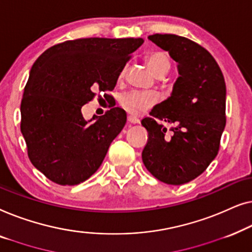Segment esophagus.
<instances>
[{"mask_svg": "<svg viewBox=\"0 0 252 252\" xmlns=\"http://www.w3.org/2000/svg\"><path fill=\"white\" fill-rule=\"evenodd\" d=\"M127 122L131 123V125H137V123H139V120L137 118H134L132 115H129L127 116Z\"/></svg>", "mask_w": 252, "mask_h": 252, "instance_id": "1", "label": "esophagus"}]
</instances>
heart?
<instances>
[{
	"label": "heart",
	"mask_w": 252,
	"mask_h": 252,
	"mask_svg": "<svg viewBox=\"0 0 252 252\" xmlns=\"http://www.w3.org/2000/svg\"><path fill=\"white\" fill-rule=\"evenodd\" d=\"M148 68L155 74L160 70L170 69V59L165 52L155 51L146 57ZM123 75V72L121 73ZM158 101V94L150 91H130L121 97V106L131 115H141L153 107Z\"/></svg>",
	"instance_id": "heart-1"
}]
</instances>
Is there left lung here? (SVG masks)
I'll return each instance as SVG.
<instances>
[{"label":"left lung","mask_w":252,"mask_h":252,"mask_svg":"<svg viewBox=\"0 0 252 252\" xmlns=\"http://www.w3.org/2000/svg\"><path fill=\"white\" fill-rule=\"evenodd\" d=\"M148 40L178 63L179 76L165 100L141 121L148 140L141 158L161 182L183 185L200 176L217 157L225 129L226 84L217 62L195 42L173 34H154ZM172 124V136L155 121Z\"/></svg>","instance_id":"obj_1"}]
</instances>
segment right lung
<instances>
[{
    "instance_id": "add662e5",
    "label": "right lung",
    "mask_w": 252,
    "mask_h": 252,
    "mask_svg": "<svg viewBox=\"0 0 252 252\" xmlns=\"http://www.w3.org/2000/svg\"><path fill=\"white\" fill-rule=\"evenodd\" d=\"M143 43L141 37L66 41L33 63L20 105V130L31 162L47 178L72 186L97 171L126 114L113 107L86 120L81 109L94 91L114 89L130 55Z\"/></svg>"
}]
</instances>
